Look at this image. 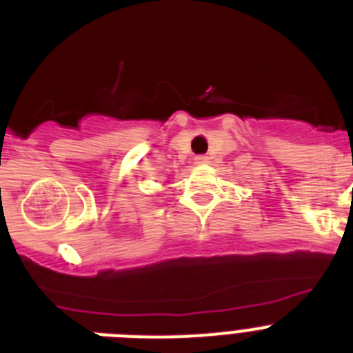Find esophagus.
<instances>
[{"label":"esophagus","mask_w":353,"mask_h":353,"mask_svg":"<svg viewBox=\"0 0 353 353\" xmlns=\"http://www.w3.org/2000/svg\"><path fill=\"white\" fill-rule=\"evenodd\" d=\"M208 162H210V159H208L207 155H198V157L194 159L196 166H207Z\"/></svg>","instance_id":"1"}]
</instances>
